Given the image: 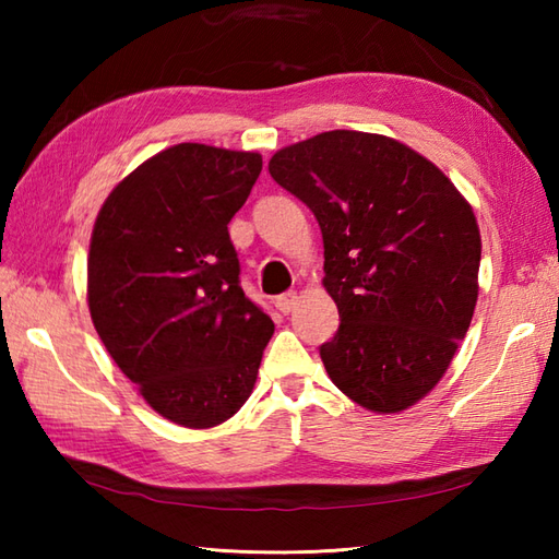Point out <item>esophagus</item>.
<instances>
[{"instance_id": "obj_1", "label": "esophagus", "mask_w": 559, "mask_h": 559, "mask_svg": "<svg viewBox=\"0 0 559 559\" xmlns=\"http://www.w3.org/2000/svg\"><path fill=\"white\" fill-rule=\"evenodd\" d=\"M295 305H298V293H295V290L283 293V295H278V298H276V307H278V310H281L283 314L293 312Z\"/></svg>"}]
</instances>
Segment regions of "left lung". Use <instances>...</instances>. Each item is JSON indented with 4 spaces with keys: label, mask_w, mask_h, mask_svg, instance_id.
Listing matches in <instances>:
<instances>
[{
    "label": "left lung",
    "mask_w": 559,
    "mask_h": 559,
    "mask_svg": "<svg viewBox=\"0 0 559 559\" xmlns=\"http://www.w3.org/2000/svg\"><path fill=\"white\" fill-rule=\"evenodd\" d=\"M269 173L322 228L341 317L319 348L331 382L367 411H406L442 379L476 310L471 204L418 151L350 129L281 148Z\"/></svg>",
    "instance_id": "obj_1"
}]
</instances>
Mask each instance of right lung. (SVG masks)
<instances>
[{"instance_id": "add662e5", "label": "right lung", "mask_w": 559, "mask_h": 559, "mask_svg": "<svg viewBox=\"0 0 559 559\" xmlns=\"http://www.w3.org/2000/svg\"><path fill=\"white\" fill-rule=\"evenodd\" d=\"M259 173V153L177 144L129 173L93 225V326L148 406L192 430L242 408L273 336L228 233Z\"/></svg>"}]
</instances>
